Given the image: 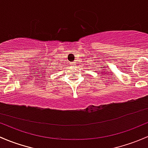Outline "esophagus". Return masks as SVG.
<instances>
[{
    "instance_id": "1",
    "label": "esophagus",
    "mask_w": 148,
    "mask_h": 148,
    "mask_svg": "<svg viewBox=\"0 0 148 148\" xmlns=\"http://www.w3.org/2000/svg\"><path fill=\"white\" fill-rule=\"evenodd\" d=\"M71 64H72V65H75V63H71Z\"/></svg>"
}]
</instances>
